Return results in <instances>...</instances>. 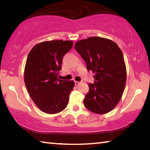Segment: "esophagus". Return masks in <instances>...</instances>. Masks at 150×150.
<instances>
[{"label":"esophagus","instance_id":"obj_1","mask_svg":"<svg viewBox=\"0 0 150 150\" xmlns=\"http://www.w3.org/2000/svg\"><path fill=\"white\" fill-rule=\"evenodd\" d=\"M80 82H79V81H75V85L76 86H78L79 85H80Z\"/></svg>","mask_w":150,"mask_h":150}]
</instances>
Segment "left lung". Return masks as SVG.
<instances>
[{
    "mask_svg": "<svg viewBox=\"0 0 150 150\" xmlns=\"http://www.w3.org/2000/svg\"><path fill=\"white\" fill-rule=\"evenodd\" d=\"M75 49L95 73L94 83L83 103L88 110L104 115L116 107L123 95L126 82V68L120 47L104 38L89 37L76 42Z\"/></svg>",
    "mask_w": 150,
    "mask_h": 150,
    "instance_id": "8db88e82",
    "label": "left lung"
}]
</instances>
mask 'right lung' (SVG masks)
<instances>
[{
  "instance_id": "add662e5",
  "label": "right lung",
  "mask_w": 150,
  "mask_h": 150,
  "mask_svg": "<svg viewBox=\"0 0 150 150\" xmlns=\"http://www.w3.org/2000/svg\"><path fill=\"white\" fill-rule=\"evenodd\" d=\"M73 41L51 40L36 44L30 50L24 68V82L30 96L40 110L56 114L69 102L73 81L58 79L63 57Z\"/></svg>"
}]
</instances>
